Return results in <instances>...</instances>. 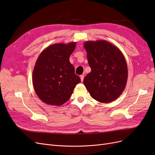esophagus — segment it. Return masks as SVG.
Listing matches in <instances>:
<instances>
[{
	"mask_svg": "<svg viewBox=\"0 0 155 155\" xmlns=\"http://www.w3.org/2000/svg\"><path fill=\"white\" fill-rule=\"evenodd\" d=\"M80 78H81V81H83V79H84V75H81V76H80Z\"/></svg>",
	"mask_w": 155,
	"mask_h": 155,
	"instance_id": "esophagus-1",
	"label": "esophagus"
}]
</instances>
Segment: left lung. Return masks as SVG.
<instances>
[{
  "instance_id": "left-lung-1",
  "label": "left lung",
  "mask_w": 155,
  "mask_h": 155,
  "mask_svg": "<svg viewBox=\"0 0 155 155\" xmlns=\"http://www.w3.org/2000/svg\"><path fill=\"white\" fill-rule=\"evenodd\" d=\"M84 48L91 72L83 79L90 95L101 103H110L124 91L128 69L122 52L105 40L86 41Z\"/></svg>"
}]
</instances>
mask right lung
I'll use <instances>...</instances> for the list:
<instances>
[{"label":"right lung","mask_w":155,"mask_h":155,"mask_svg":"<svg viewBox=\"0 0 155 155\" xmlns=\"http://www.w3.org/2000/svg\"><path fill=\"white\" fill-rule=\"evenodd\" d=\"M76 42L55 43L45 48L37 58L33 70V86L45 104L59 106L66 103L74 88L81 82L70 63Z\"/></svg>","instance_id":"1"}]
</instances>
